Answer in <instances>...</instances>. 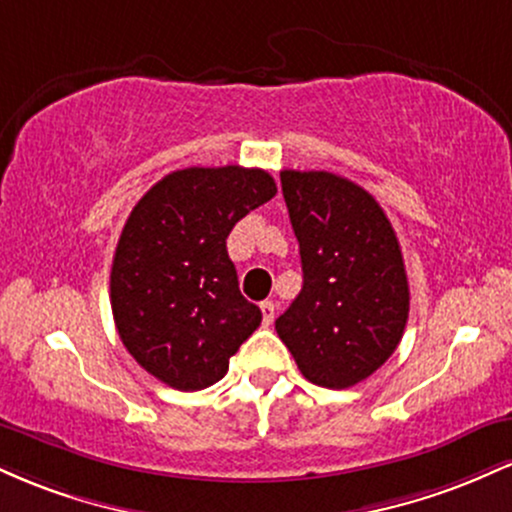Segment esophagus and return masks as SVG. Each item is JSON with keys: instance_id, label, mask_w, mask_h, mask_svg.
I'll return each mask as SVG.
<instances>
[{"instance_id": "1", "label": "esophagus", "mask_w": 512, "mask_h": 512, "mask_svg": "<svg viewBox=\"0 0 512 512\" xmlns=\"http://www.w3.org/2000/svg\"><path fill=\"white\" fill-rule=\"evenodd\" d=\"M260 308H262V320H264V325L269 327V325H272V322H274L276 305H274V301H262Z\"/></svg>"}]
</instances>
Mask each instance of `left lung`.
<instances>
[{
  "mask_svg": "<svg viewBox=\"0 0 512 512\" xmlns=\"http://www.w3.org/2000/svg\"><path fill=\"white\" fill-rule=\"evenodd\" d=\"M303 264V289L276 334L305 380L346 390L395 354L409 281L390 219L356 182L327 170H281Z\"/></svg>",
  "mask_w": 512,
  "mask_h": 512,
  "instance_id": "8db88e82",
  "label": "left lung"
}]
</instances>
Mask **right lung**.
<instances>
[{"label":"right lung","instance_id":"add662e5","mask_svg":"<svg viewBox=\"0 0 512 512\" xmlns=\"http://www.w3.org/2000/svg\"><path fill=\"white\" fill-rule=\"evenodd\" d=\"M274 195L276 182L262 168H182L129 214L110 269L115 327L134 361L173 390L219 383L260 327L226 238Z\"/></svg>","mask_w":512,"mask_h":512}]
</instances>
